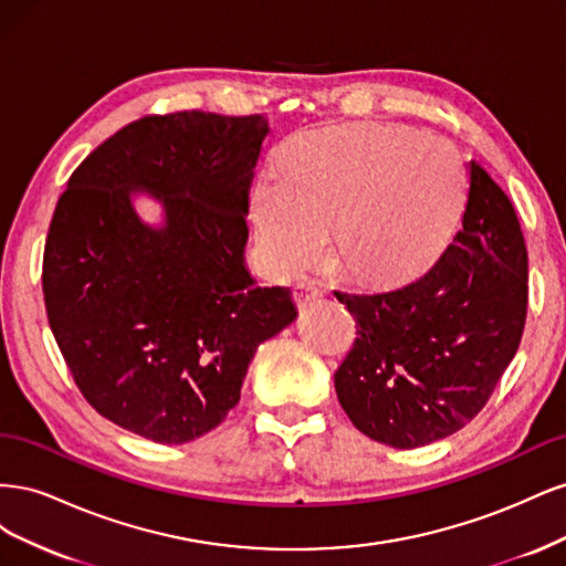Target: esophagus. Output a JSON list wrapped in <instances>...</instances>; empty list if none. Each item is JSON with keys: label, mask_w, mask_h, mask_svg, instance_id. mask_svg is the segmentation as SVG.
Here are the masks:
<instances>
[{"label": "esophagus", "mask_w": 566, "mask_h": 566, "mask_svg": "<svg viewBox=\"0 0 566 566\" xmlns=\"http://www.w3.org/2000/svg\"><path fill=\"white\" fill-rule=\"evenodd\" d=\"M321 295H323V290H321V285L316 281H297L293 285V300H295L297 306L310 304L312 300H316Z\"/></svg>", "instance_id": "obj_1"}]
</instances>
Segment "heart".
I'll use <instances>...</instances> for the list:
<instances>
[{
  "label": "heart",
  "mask_w": 566,
  "mask_h": 566,
  "mask_svg": "<svg viewBox=\"0 0 566 566\" xmlns=\"http://www.w3.org/2000/svg\"><path fill=\"white\" fill-rule=\"evenodd\" d=\"M465 191L441 136L387 125L310 129L254 184L256 238L279 271L310 262L331 231L335 264L358 281L416 271L451 229Z\"/></svg>",
  "instance_id": "heart-1"
}]
</instances>
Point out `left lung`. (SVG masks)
<instances>
[{"instance_id":"obj_1","label":"left lung","mask_w":566,"mask_h":566,"mask_svg":"<svg viewBox=\"0 0 566 566\" xmlns=\"http://www.w3.org/2000/svg\"><path fill=\"white\" fill-rule=\"evenodd\" d=\"M460 231L418 279L368 295L337 293L356 339L335 370L358 432L394 449L451 437L486 406L517 354L528 260L515 208L470 160Z\"/></svg>"}]
</instances>
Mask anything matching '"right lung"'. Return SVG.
I'll return each instance as SVG.
<instances>
[{"mask_svg": "<svg viewBox=\"0 0 566 566\" xmlns=\"http://www.w3.org/2000/svg\"><path fill=\"white\" fill-rule=\"evenodd\" d=\"M260 115L181 111L115 132L67 179L44 245L46 318L82 397L123 430L184 443L224 422L256 347L295 321L245 269ZM144 187L166 210L133 212Z\"/></svg>", "mask_w": 566, "mask_h": 566, "instance_id": "add662e5", "label": "right lung"}]
</instances>
